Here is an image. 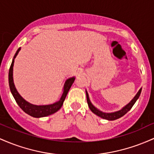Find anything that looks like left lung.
I'll use <instances>...</instances> for the list:
<instances>
[{"instance_id": "left-lung-1", "label": "left lung", "mask_w": 154, "mask_h": 154, "mask_svg": "<svg viewBox=\"0 0 154 154\" xmlns=\"http://www.w3.org/2000/svg\"><path fill=\"white\" fill-rule=\"evenodd\" d=\"M141 91H142V88L140 89V90L138 91V92L136 94V95L134 96V97L131 100L130 103H129L128 104L124 107L123 108H122L121 110H118V111H116L113 112V113H105V112L101 111V110H98L97 108H95L92 104H91L90 100H89V94H88L87 91H86V100H87V103L88 105H89V108L91 110V112L96 114L98 116L101 117V118L104 119H107V120H109V121H113L116 120V119H118L121 117H122L123 116H124L129 110H130L131 108H132V106L134 105L135 102L137 101L138 98H139L140 95V93Z\"/></svg>"}]
</instances>
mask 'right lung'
I'll use <instances>...</instances> for the list:
<instances>
[{
	"instance_id": "obj_1",
	"label": "right lung",
	"mask_w": 154,
	"mask_h": 154,
	"mask_svg": "<svg viewBox=\"0 0 154 154\" xmlns=\"http://www.w3.org/2000/svg\"><path fill=\"white\" fill-rule=\"evenodd\" d=\"M20 51V48H19L18 50L17 51L16 54H15L11 66L9 68V72H8V84H9V87L11 92L13 95L14 98L16 100L17 103L18 104L19 106L21 108V109L27 113L28 115L31 116L35 118H41V117H45L47 116L51 115L53 113H56L61 108L62 105H63L64 101H65V97H66L67 94L69 89L71 87L72 83L75 81V77H71L70 79H67L65 82V84H64L63 87V93L62 94L61 98L60 100L56 103H53L51 105H32L31 103L27 102L25 99L22 97V96L17 91L16 87H15L14 84L13 80V66L14 63V59L18 54L19 51Z\"/></svg>"
}]
</instances>
